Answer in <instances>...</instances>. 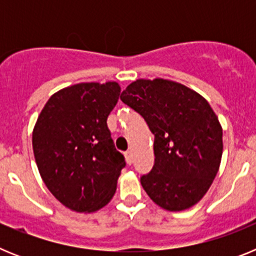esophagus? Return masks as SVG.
I'll return each instance as SVG.
<instances>
[{"mask_svg":"<svg viewBox=\"0 0 256 256\" xmlns=\"http://www.w3.org/2000/svg\"><path fill=\"white\" fill-rule=\"evenodd\" d=\"M126 164H132L133 162V156H132V152L130 151H126Z\"/></svg>","mask_w":256,"mask_h":256,"instance_id":"esophagus-1","label":"esophagus"}]
</instances>
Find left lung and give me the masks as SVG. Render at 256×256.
Listing matches in <instances>:
<instances>
[{
    "mask_svg": "<svg viewBox=\"0 0 256 256\" xmlns=\"http://www.w3.org/2000/svg\"><path fill=\"white\" fill-rule=\"evenodd\" d=\"M120 100L138 112L154 134L155 162L141 184L169 212L188 209L202 198L218 173L222 126L204 97L166 79H138Z\"/></svg>",
    "mask_w": 256,
    "mask_h": 256,
    "instance_id": "left-lung-1",
    "label": "left lung"
}]
</instances>
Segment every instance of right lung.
Segmentation results:
<instances>
[{"instance_id":"add662e5","label":"right lung","mask_w":256,"mask_h":256,"mask_svg":"<svg viewBox=\"0 0 256 256\" xmlns=\"http://www.w3.org/2000/svg\"><path fill=\"white\" fill-rule=\"evenodd\" d=\"M119 96L116 82L79 83L52 94L37 119L32 142L40 177L74 212H96L116 191L126 159L106 120Z\"/></svg>"}]
</instances>
